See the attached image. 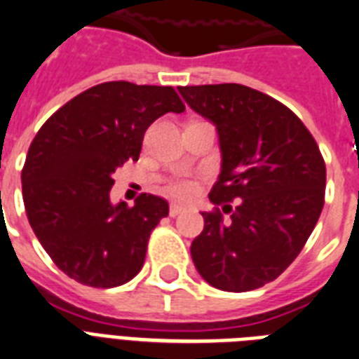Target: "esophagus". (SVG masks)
Here are the masks:
<instances>
[{
    "mask_svg": "<svg viewBox=\"0 0 359 359\" xmlns=\"http://www.w3.org/2000/svg\"><path fill=\"white\" fill-rule=\"evenodd\" d=\"M186 212V206H182V204H171L170 206V215L171 217H177L180 215V213H184Z\"/></svg>",
    "mask_w": 359,
    "mask_h": 359,
    "instance_id": "34e87169",
    "label": "esophagus"
}]
</instances>
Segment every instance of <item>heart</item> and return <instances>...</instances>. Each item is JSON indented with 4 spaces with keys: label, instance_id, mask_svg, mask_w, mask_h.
Masks as SVG:
<instances>
[{
    "label": "heart",
    "instance_id": "1",
    "mask_svg": "<svg viewBox=\"0 0 359 359\" xmlns=\"http://www.w3.org/2000/svg\"><path fill=\"white\" fill-rule=\"evenodd\" d=\"M165 191L179 198H188L195 194V182L189 179H173L165 184Z\"/></svg>",
    "mask_w": 359,
    "mask_h": 359
}]
</instances>
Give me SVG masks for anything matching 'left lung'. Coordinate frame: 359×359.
<instances>
[{"mask_svg":"<svg viewBox=\"0 0 359 359\" xmlns=\"http://www.w3.org/2000/svg\"><path fill=\"white\" fill-rule=\"evenodd\" d=\"M215 126L221 173L191 243L197 272L224 292H248L281 276L299 255L325 203L323 156L305 123L281 102L241 83L179 87ZM236 201L231 208L226 202Z\"/></svg>","mask_w":359,"mask_h":359,"instance_id":"8db88e82","label":"left lung"}]
</instances>
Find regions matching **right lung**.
Returning a JSON list of instances; mask_svg holds the SVG:
<instances>
[{
  "label": "right lung",
  "mask_w": 359,
  "mask_h": 359,
  "mask_svg": "<svg viewBox=\"0 0 359 359\" xmlns=\"http://www.w3.org/2000/svg\"><path fill=\"white\" fill-rule=\"evenodd\" d=\"M173 87L105 82L80 93L41 126L27 153L21 188L27 219L54 264L74 281L113 288L142 270L164 198L142 194L113 204V173L138 161L146 129L182 113Z\"/></svg>",
  "instance_id": "obj_1"
}]
</instances>
